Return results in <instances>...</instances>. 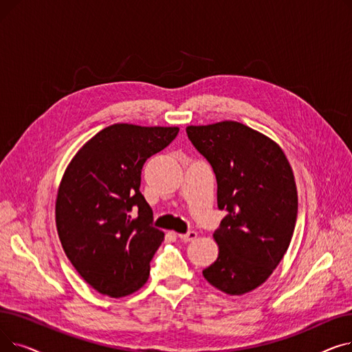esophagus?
<instances>
[{
	"label": "esophagus",
	"instance_id": "esophagus-1",
	"mask_svg": "<svg viewBox=\"0 0 352 352\" xmlns=\"http://www.w3.org/2000/svg\"><path fill=\"white\" fill-rule=\"evenodd\" d=\"M178 236L182 239V241L188 243V241H192V239L197 238V232L195 231H188L186 234H178Z\"/></svg>",
	"mask_w": 352,
	"mask_h": 352
}]
</instances>
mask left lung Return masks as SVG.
Masks as SVG:
<instances>
[{"label":"left lung","mask_w":352,"mask_h":352,"mask_svg":"<svg viewBox=\"0 0 352 352\" xmlns=\"http://www.w3.org/2000/svg\"><path fill=\"white\" fill-rule=\"evenodd\" d=\"M187 134L211 164L218 208L228 212L212 235L217 261L202 275L228 295L251 292L291 243L298 212L291 165L278 144L241 122L190 125Z\"/></svg>","instance_id":"left-lung-1"}]
</instances>
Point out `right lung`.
Returning a JSON list of instances; mask_svg holds the SVG:
<instances>
[{"label": "right lung", "instance_id": "right-lung-1", "mask_svg": "<svg viewBox=\"0 0 352 352\" xmlns=\"http://www.w3.org/2000/svg\"><path fill=\"white\" fill-rule=\"evenodd\" d=\"M178 126L109 125L74 155L58 187L55 224L77 272L102 295L138 291L164 232L140 192L144 162L178 134ZM138 209L135 217L131 214Z\"/></svg>", "mask_w": 352, "mask_h": 352}]
</instances>
